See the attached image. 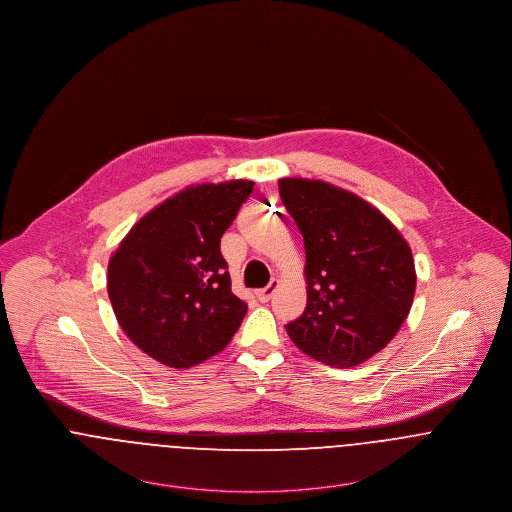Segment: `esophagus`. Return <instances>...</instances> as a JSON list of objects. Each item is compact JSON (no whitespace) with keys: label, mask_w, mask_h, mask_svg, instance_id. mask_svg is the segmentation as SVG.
Here are the masks:
<instances>
[{"label":"esophagus","mask_w":512,"mask_h":512,"mask_svg":"<svg viewBox=\"0 0 512 512\" xmlns=\"http://www.w3.org/2000/svg\"><path fill=\"white\" fill-rule=\"evenodd\" d=\"M279 281L278 279H272L266 287H262V289H258L256 291V297L262 301V303H268L270 299H272V295L276 293V289H278Z\"/></svg>","instance_id":"obj_1"}]
</instances>
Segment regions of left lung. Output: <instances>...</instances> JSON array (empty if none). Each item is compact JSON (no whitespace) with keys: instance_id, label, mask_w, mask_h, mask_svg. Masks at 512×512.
<instances>
[{"instance_id":"1","label":"left lung","mask_w":512,"mask_h":512,"mask_svg":"<svg viewBox=\"0 0 512 512\" xmlns=\"http://www.w3.org/2000/svg\"><path fill=\"white\" fill-rule=\"evenodd\" d=\"M278 184L303 234L307 279V307L285 330L326 366H358L391 342L411 311V246L381 211L346 189L303 178Z\"/></svg>"}]
</instances>
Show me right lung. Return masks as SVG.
<instances>
[{"mask_svg": "<svg viewBox=\"0 0 512 512\" xmlns=\"http://www.w3.org/2000/svg\"><path fill=\"white\" fill-rule=\"evenodd\" d=\"M254 182L189 186L166 199L121 240L107 268V293L125 334L170 368L219 354L248 305L231 291L221 236Z\"/></svg>", "mask_w": 512, "mask_h": 512, "instance_id": "add662e5", "label": "right lung"}]
</instances>
